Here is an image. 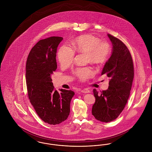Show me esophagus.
I'll list each match as a JSON object with an SVG mask.
<instances>
[{
  "label": "esophagus",
  "mask_w": 152,
  "mask_h": 152,
  "mask_svg": "<svg viewBox=\"0 0 152 152\" xmlns=\"http://www.w3.org/2000/svg\"><path fill=\"white\" fill-rule=\"evenodd\" d=\"M81 92H82L83 93L86 94V93H89V92H90V91H89L88 89H87V88H84V89H83L81 90Z\"/></svg>",
  "instance_id": "obj_1"
}]
</instances>
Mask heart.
I'll return each instance as SVG.
<instances>
[{
  "instance_id": "heart-1",
  "label": "heart",
  "mask_w": 152,
  "mask_h": 152,
  "mask_svg": "<svg viewBox=\"0 0 152 152\" xmlns=\"http://www.w3.org/2000/svg\"><path fill=\"white\" fill-rule=\"evenodd\" d=\"M75 52L84 53L87 55V61L99 65L105 63L110 53V47L107 42L91 34H85L76 37L71 43V48L63 45L58 51V58L60 64L67 66L73 61ZM75 75L82 80L87 79L94 74L89 68H79L75 71Z\"/></svg>"
}]
</instances>
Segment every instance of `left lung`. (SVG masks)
I'll return each instance as SVG.
<instances>
[{
	"instance_id": "obj_1",
	"label": "left lung",
	"mask_w": 152,
	"mask_h": 152,
	"mask_svg": "<svg viewBox=\"0 0 152 152\" xmlns=\"http://www.w3.org/2000/svg\"><path fill=\"white\" fill-rule=\"evenodd\" d=\"M113 47L112 55L105 64L101 75L110 79L108 89L101 94L93 90L96 101L92 113L101 122L115 120L122 112L130 95L134 77L133 60L127 47L120 39L108 34Z\"/></svg>"
}]
</instances>
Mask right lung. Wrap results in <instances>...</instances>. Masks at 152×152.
I'll return each mask as SVG.
<instances>
[{
  "label": "right lung",
  "mask_w": 152,
  "mask_h": 152,
  "mask_svg": "<svg viewBox=\"0 0 152 152\" xmlns=\"http://www.w3.org/2000/svg\"><path fill=\"white\" fill-rule=\"evenodd\" d=\"M63 38L58 36L40 40L29 52L26 63V84L30 102L45 123L56 125L65 121L70 112L75 93L55 90L51 75L57 69L58 45Z\"/></svg>",
  "instance_id": "add662e5"
}]
</instances>
